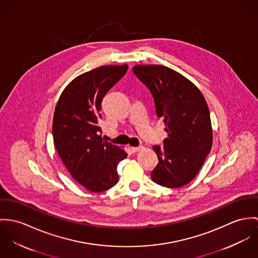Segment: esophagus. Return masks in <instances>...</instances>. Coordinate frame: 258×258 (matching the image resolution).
<instances>
[{
	"mask_svg": "<svg viewBox=\"0 0 258 258\" xmlns=\"http://www.w3.org/2000/svg\"><path fill=\"white\" fill-rule=\"evenodd\" d=\"M143 146H137V147H132V151L133 152H138V151H140L141 149H143Z\"/></svg>",
	"mask_w": 258,
	"mask_h": 258,
	"instance_id": "esophagus-1",
	"label": "esophagus"
}]
</instances>
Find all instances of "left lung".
Returning <instances> with one entry per match:
<instances>
[{
	"mask_svg": "<svg viewBox=\"0 0 258 258\" xmlns=\"http://www.w3.org/2000/svg\"><path fill=\"white\" fill-rule=\"evenodd\" d=\"M133 71L150 91L158 118L166 127L163 145H153L158 164L151 179L178 188L192 181L213 143L208 105L199 89L178 72L162 65H136Z\"/></svg>",
	"mask_w": 258,
	"mask_h": 258,
	"instance_id": "obj_1",
	"label": "left lung"
}]
</instances>
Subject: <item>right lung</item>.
Returning a JSON list of instances; mask_svg holds the SVG:
<instances>
[{
	"mask_svg": "<svg viewBox=\"0 0 258 258\" xmlns=\"http://www.w3.org/2000/svg\"><path fill=\"white\" fill-rule=\"evenodd\" d=\"M127 65L101 66L75 78L55 108L54 145L71 176L89 191H106L118 181L117 164L127 153L102 139V100L126 73Z\"/></svg>",
	"mask_w": 258,
	"mask_h": 258,
	"instance_id": "add662e5",
	"label": "right lung"
}]
</instances>
